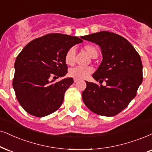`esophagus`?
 <instances>
[{
  "instance_id": "1",
  "label": "esophagus",
  "mask_w": 152,
  "mask_h": 152,
  "mask_svg": "<svg viewBox=\"0 0 152 152\" xmlns=\"http://www.w3.org/2000/svg\"><path fill=\"white\" fill-rule=\"evenodd\" d=\"M74 83H76V82H78V80L77 79H74Z\"/></svg>"
}]
</instances>
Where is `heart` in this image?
<instances>
[{
	"mask_svg": "<svg viewBox=\"0 0 152 152\" xmlns=\"http://www.w3.org/2000/svg\"><path fill=\"white\" fill-rule=\"evenodd\" d=\"M83 49L92 58H96L98 55V52L95 46L93 45H86L83 47ZM76 51L74 48H71L66 51L64 55V62L69 66H72L75 63ZM93 69L91 66H76L69 71V75L74 79L82 80L86 78L89 75L93 74Z\"/></svg>",
	"mask_w": 152,
	"mask_h": 152,
	"instance_id": "1",
	"label": "heart"
}]
</instances>
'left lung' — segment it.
Returning a JSON list of instances; mask_svg holds the SVG:
<instances>
[{"label": "left lung", "mask_w": 152, "mask_h": 152, "mask_svg": "<svg viewBox=\"0 0 152 152\" xmlns=\"http://www.w3.org/2000/svg\"><path fill=\"white\" fill-rule=\"evenodd\" d=\"M81 38L100 46L103 59L93 77L107 83L86 81L83 102L95 114L115 116L128 107L142 82L140 55L126 38L113 32L103 31Z\"/></svg>", "instance_id": "1"}]
</instances>
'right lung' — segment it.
<instances>
[{
    "label": "right lung",
    "instance_id": "add662e5",
    "mask_svg": "<svg viewBox=\"0 0 152 152\" xmlns=\"http://www.w3.org/2000/svg\"><path fill=\"white\" fill-rule=\"evenodd\" d=\"M83 41L76 36L49 34L29 42L17 55L12 80L15 95L26 112L36 117L53 114L61 107L72 78L54 83L67 74L66 51Z\"/></svg>",
    "mask_w": 152,
    "mask_h": 152
}]
</instances>
